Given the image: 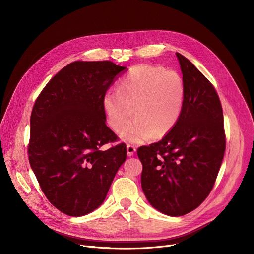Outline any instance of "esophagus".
Wrapping results in <instances>:
<instances>
[{"mask_svg": "<svg viewBox=\"0 0 254 254\" xmlns=\"http://www.w3.org/2000/svg\"><path fill=\"white\" fill-rule=\"evenodd\" d=\"M127 156H128V157H131V156L133 155V153L136 151V149H135L134 146H132V144L127 143Z\"/></svg>", "mask_w": 254, "mask_h": 254, "instance_id": "obj_1", "label": "esophagus"}]
</instances>
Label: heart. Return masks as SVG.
Returning <instances> with one entry per match:
<instances>
[{
    "label": "heart",
    "instance_id": "b5f03b06",
    "mask_svg": "<svg viewBox=\"0 0 254 254\" xmlns=\"http://www.w3.org/2000/svg\"><path fill=\"white\" fill-rule=\"evenodd\" d=\"M184 94L183 80L176 71L139 65L118 83L117 92L104 94L102 106L108 125L118 133L134 117L123 137L139 142L162 138L174 129L182 114Z\"/></svg>",
    "mask_w": 254,
    "mask_h": 254
}]
</instances>
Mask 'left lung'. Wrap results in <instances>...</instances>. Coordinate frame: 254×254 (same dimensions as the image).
I'll return each instance as SVG.
<instances>
[{
	"label": "left lung",
	"mask_w": 254,
	"mask_h": 254,
	"mask_svg": "<svg viewBox=\"0 0 254 254\" xmlns=\"http://www.w3.org/2000/svg\"><path fill=\"white\" fill-rule=\"evenodd\" d=\"M184 83V104L174 129L137 149L141 188L150 204L183 216L210 194L226 148L222 106L212 83L185 56L176 53Z\"/></svg>",
	"instance_id": "obj_1"
}]
</instances>
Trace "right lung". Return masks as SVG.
I'll return each mask as SVG.
<instances>
[{"label": "right lung", "mask_w": 254, "mask_h": 254, "mask_svg": "<svg viewBox=\"0 0 254 254\" xmlns=\"http://www.w3.org/2000/svg\"><path fill=\"white\" fill-rule=\"evenodd\" d=\"M126 69L112 61H74L51 78L30 119V166L46 198L66 215L98 208L127 159L106 124L102 98Z\"/></svg>", "instance_id": "1"}]
</instances>
